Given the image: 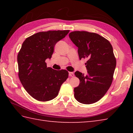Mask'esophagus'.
<instances>
[{
    "label": "esophagus",
    "mask_w": 133,
    "mask_h": 133,
    "mask_svg": "<svg viewBox=\"0 0 133 133\" xmlns=\"http://www.w3.org/2000/svg\"><path fill=\"white\" fill-rule=\"evenodd\" d=\"M69 76H70V77H74V73H73L72 72H69Z\"/></svg>",
    "instance_id": "34e87169"
}]
</instances>
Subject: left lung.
I'll list each match as a JSON object with an SVG mask.
<instances>
[{
	"label": "left lung",
	"mask_w": 133,
	"mask_h": 133,
	"mask_svg": "<svg viewBox=\"0 0 133 133\" xmlns=\"http://www.w3.org/2000/svg\"><path fill=\"white\" fill-rule=\"evenodd\" d=\"M69 38L76 46L79 59L86 58L87 74L77 71L80 83L74 89L75 98L83 104L97 102L111 86L116 67L113 49L109 41L98 34L73 31Z\"/></svg>",
	"instance_id": "obj_1"
}]
</instances>
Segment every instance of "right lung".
<instances>
[{
	"instance_id": "1",
	"label": "right lung",
	"mask_w": 133,
	"mask_h": 133,
	"mask_svg": "<svg viewBox=\"0 0 133 133\" xmlns=\"http://www.w3.org/2000/svg\"><path fill=\"white\" fill-rule=\"evenodd\" d=\"M69 30L39 32L26 39L18 55L19 78L27 92L35 99L49 101L58 95L61 86L68 78L65 70L47 67L56 43Z\"/></svg>"
}]
</instances>
